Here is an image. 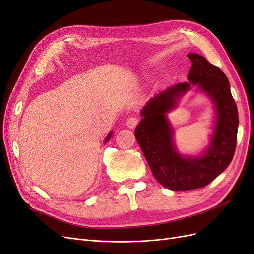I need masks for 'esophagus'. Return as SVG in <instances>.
<instances>
[{
  "instance_id": "34e87169",
  "label": "esophagus",
  "mask_w": 254,
  "mask_h": 254,
  "mask_svg": "<svg viewBox=\"0 0 254 254\" xmlns=\"http://www.w3.org/2000/svg\"><path fill=\"white\" fill-rule=\"evenodd\" d=\"M139 119L137 117H129L127 119V127L128 128H135L138 125Z\"/></svg>"
}]
</instances>
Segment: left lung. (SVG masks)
<instances>
[{
    "instance_id": "left-lung-1",
    "label": "left lung",
    "mask_w": 254,
    "mask_h": 254,
    "mask_svg": "<svg viewBox=\"0 0 254 254\" xmlns=\"http://www.w3.org/2000/svg\"><path fill=\"white\" fill-rule=\"evenodd\" d=\"M188 82L168 87L149 100L135 137L157 182L173 191L194 190L209 185L230 165L236 146L239 113L225 73L204 57L190 53ZM194 86L207 94L216 109L210 143L197 157L183 155L174 143V130L166 114Z\"/></svg>"
}]
</instances>
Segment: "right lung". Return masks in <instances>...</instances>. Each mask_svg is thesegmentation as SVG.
Here are the masks:
<instances>
[{
  "instance_id": "obj_1",
  "label": "right lung",
  "mask_w": 254,
  "mask_h": 254,
  "mask_svg": "<svg viewBox=\"0 0 254 254\" xmlns=\"http://www.w3.org/2000/svg\"><path fill=\"white\" fill-rule=\"evenodd\" d=\"M112 135H113V132H110V133H109V135H108V136H106V138H105V140H104V143H106V142H108V141L110 140V138L112 137Z\"/></svg>"
}]
</instances>
